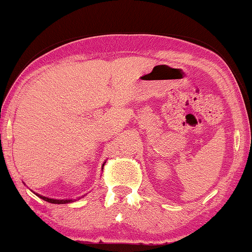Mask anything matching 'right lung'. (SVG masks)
Returning a JSON list of instances; mask_svg holds the SVG:
<instances>
[{
	"mask_svg": "<svg viewBox=\"0 0 252 252\" xmlns=\"http://www.w3.org/2000/svg\"><path fill=\"white\" fill-rule=\"evenodd\" d=\"M40 196L41 198H43L44 201L47 202H50V203H58V204H63V203H68L72 200H54V198H49V197H45V196H41V195H37Z\"/></svg>",
	"mask_w": 252,
	"mask_h": 252,
	"instance_id": "1",
	"label": "right lung"
}]
</instances>
